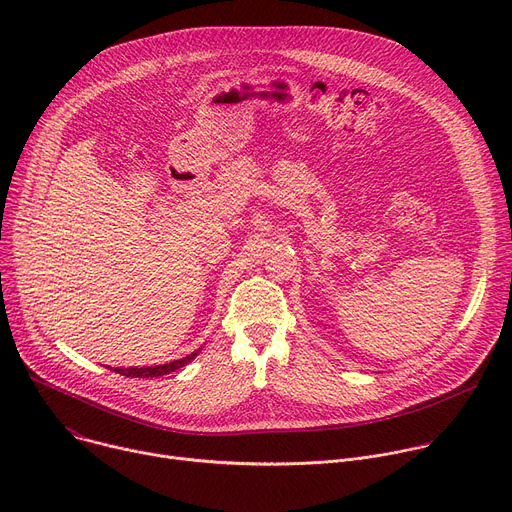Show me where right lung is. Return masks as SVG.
Returning a JSON list of instances; mask_svg holds the SVG:
<instances>
[{
  "label": "right lung",
  "instance_id": "add662e5",
  "mask_svg": "<svg viewBox=\"0 0 512 512\" xmlns=\"http://www.w3.org/2000/svg\"><path fill=\"white\" fill-rule=\"evenodd\" d=\"M198 354V350L196 352H192V354H188V356H184V358H180V360H174V362H168V364H158V367H141V369H137V367H131V369H113L115 373H119V375H125V377H131V379H135V377H139V379H148V377H162V375H168V373H174V371H178L180 367H184V364H188L194 356Z\"/></svg>",
  "mask_w": 512,
  "mask_h": 512
}]
</instances>
